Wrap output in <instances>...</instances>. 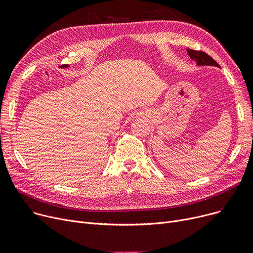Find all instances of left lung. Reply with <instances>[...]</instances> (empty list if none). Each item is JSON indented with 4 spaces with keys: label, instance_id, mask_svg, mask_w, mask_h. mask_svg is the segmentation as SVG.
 Masks as SVG:
<instances>
[{
    "label": "left lung",
    "instance_id": "1",
    "mask_svg": "<svg viewBox=\"0 0 253 253\" xmlns=\"http://www.w3.org/2000/svg\"><path fill=\"white\" fill-rule=\"evenodd\" d=\"M187 51H188L189 56L193 60H196L198 65H215L219 68V64L204 51H201V50L197 51V50H193V49H187Z\"/></svg>",
    "mask_w": 253,
    "mask_h": 253
}]
</instances>
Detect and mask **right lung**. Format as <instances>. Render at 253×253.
Masks as SVG:
<instances>
[{"mask_svg":"<svg viewBox=\"0 0 253 253\" xmlns=\"http://www.w3.org/2000/svg\"><path fill=\"white\" fill-rule=\"evenodd\" d=\"M63 66H64V68H65V66H68V65H66V64H65V65H63Z\"/></svg>","mask_w":253,"mask_h":253,"instance_id":"right-lung-1","label":"right lung"}]
</instances>
